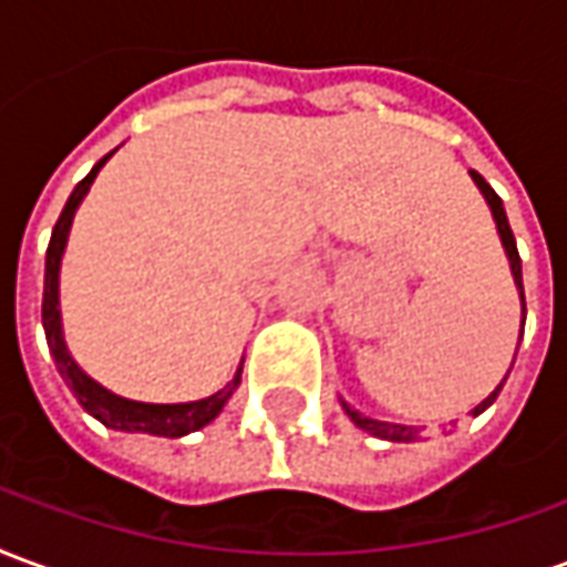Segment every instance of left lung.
<instances>
[{"instance_id": "8db88e82", "label": "left lung", "mask_w": 567, "mask_h": 567, "mask_svg": "<svg viewBox=\"0 0 567 567\" xmlns=\"http://www.w3.org/2000/svg\"><path fill=\"white\" fill-rule=\"evenodd\" d=\"M471 178H474V185L480 187V194H483V199H486L488 212H492V218H495V227H498V236H501V246H504V255H507V260H511V272H513V285H516V291H519V307H523V321L519 324H525V291H523V260H519V251H516V239H513V230L511 224H507V212H504V203H501V197L492 190V185H488L486 178L480 173H474L471 169ZM519 340H523V328H519ZM513 361H516V352H513ZM513 368V364H511ZM507 377H511V370H507ZM504 377V380H507ZM504 380L495 385V392L488 394V398H483L480 404L471 410V416H480V413H486L488 406L495 404V398H498L501 385H504ZM340 406L346 410V416L352 419L361 431H368L370 437H380V440H389V443H416L419 440V427L416 425H398V422H380V419H370L364 416L361 410H355L352 404H346L343 398H340Z\"/></svg>"}]
</instances>
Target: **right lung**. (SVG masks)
Listing matches in <instances>:
<instances>
[{
  "label": "right lung",
  "instance_id": "1",
  "mask_svg": "<svg viewBox=\"0 0 567 567\" xmlns=\"http://www.w3.org/2000/svg\"><path fill=\"white\" fill-rule=\"evenodd\" d=\"M115 154V151H112ZM112 154H105L103 161L93 166L91 173L81 178L75 190L69 194L66 206L60 212V218L54 224V234H51V246H48V258H44V297H42V324L44 337H48V349L56 361L60 377L66 380L72 394L79 398V404L91 413L96 422H103L112 431H127V434H151V437H185L190 431L206 427L212 419H218L224 404L234 398V392L243 382V364L236 368L234 380L227 382L224 389H218L209 398H199V401H187V404H145V401H133L124 394L109 392L105 385L87 377L79 368V361L72 358L63 337V312H60V264H63V251H66L69 230L75 221V212L87 197L93 178L100 175L105 163Z\"/></svg>",
  "mask_w": 567,
  "mask_h": 567
}]
</instances>
